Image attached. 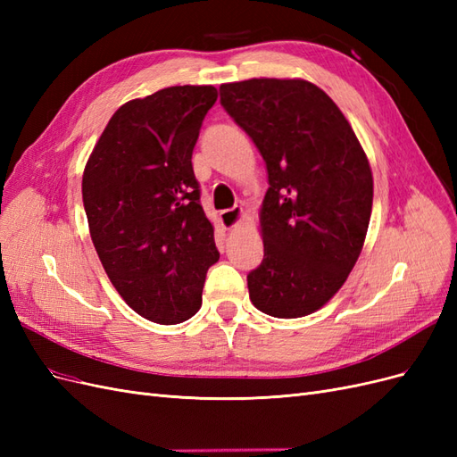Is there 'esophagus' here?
Wrapping results in <instances>:
<instances>
[{
	"instance_id": "1",
	"label": "esophagus",
	"mask_w": 457,
	"mask_h": 457,
	"mask_svg": "<svg viewBox=\"0 0 457 457\" xmlns=\"http://www.w3.org/2000/svg\"><path fill=\"white\" fill-rule=\"evenodd\" d=\"M219 219H220V225H223L225 228L237 227L238 220L242 219V207L240 205H234V207H230V210L220 212Z\"/></svg>"
}]
</instances>
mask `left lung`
Returning a JSON list of instances; mask_svg holds the SVG:
<instances>
[{
  "instance_id": "1",
  "label": "left lung",
  "mask_w": 457,
  "mask_h": 457,
  "mask_svg": "<svg viewBox=\"0 0 457 457\" xmlns=\"http://www.w3.org/2000/svg\"><path fill=\"white\" fill-rule=\"evenodd\" d=\"M220 104L267 165L261 265L247 274L269 316H307L337 294L362 252L373 179L349 121L305 79L223 84Z\"/></svg>"
}]
</instances>
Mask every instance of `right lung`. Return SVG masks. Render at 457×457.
<instances>
[{
  "label": "right lung",
  "mask_w": 457,
  "mask_h": 457,
  "mask_svg": "<svg viewBox=\"0 0 457 457\" xmlns=\"http://www.w3.org/2000/svg\"><path fill=\"white\" fill-rule=\"evenodd\" d=\"M215 101L213 86H175L120 106L81 181L91 240L110 282L156 324L185 322L200 311L205 272L219 261L192 170Z\"/></svg>",
  "instance_id": "add662e5"
}]
</instances>
